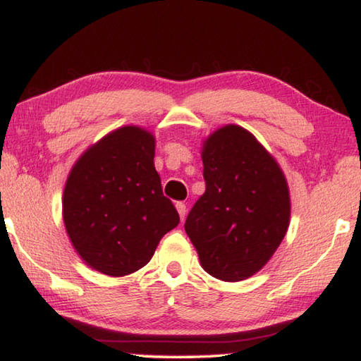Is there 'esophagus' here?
Segmentation results:
<instances>
[{"mask_svg":"<svg viewBox=\"0 0 361 361\" xmlns=\"http://www.w3.org/2000/svg\"><path fill=\"white\" fill-rule=\"evenodd\" d=\"M176 209H177V212H179L180 220H184V219H185V215H187V205L184 204V202H177V204H176Z\"/></svg>","mask_w":361,"mask_h":361,"instance_id":"esophagus-1","label":"esophagus"}]
</instances>
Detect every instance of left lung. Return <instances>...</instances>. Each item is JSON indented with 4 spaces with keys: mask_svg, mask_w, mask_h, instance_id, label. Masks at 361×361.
Here are the masks:
<instances>
[{
    "mask_svg": "<svg viewBox=\"0 0 361 361\" xmlns=\"http://www.w3.org/2000/svg\"><path fill=\"white\" fill-rule=\"evenodd\" d=\"M205 192L185 231L202 268L236 283L258 273L286 236L290 197L284 172L264 146L238 125L212 133L202 146Z\"/></svg>",
    "mask_w": 361,
    "mask_h": 361,
    "instance_id": "1",
    "label": "left lung"
}]
</instances>
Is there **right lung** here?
Instances as JSON below:
<instances>
[{
  "label": "right lung",
  "instance_id": "1",
  "mask_svg": "<svg viewBox=\"0 0 361 361\" xmlns=\"http://www.w3.org/2000/svg\"><path fill=\"white\" fill-rule=\"evenodd\" d=\"M156 140L121 126L73 164L62 197L67 235L90 268L120 278L149 263L162 236L179 225L154 167Z\"/></svg>",
  "mask_w": 361,
  "mask_h": 361
}]
</instances>
